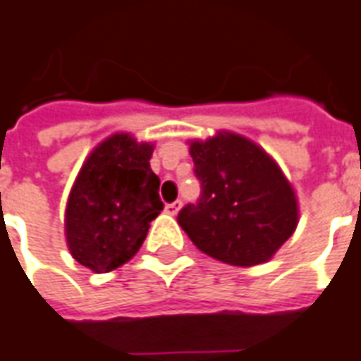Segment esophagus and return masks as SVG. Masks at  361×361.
Here are the masks:
<instances>
[{
    "label": "esophagus",
    "mask_w": 361,
    "mask_h": 361,
    "mask_svg": "<svg viewBox=\"0 0 361 361\" xmlns=\"http://www.w3.org/2000/svg\"><path fill=\"white\" fill-rule=\"evenodd\" d=\"M178 210H180V200H176V202H171V204L165 206V212L171 214V216H175Z\"/></svg>",
    "instance_id": "esophagus-1"
}]
</instances>
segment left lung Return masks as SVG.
<instances>
[{"label": "left lung", "mask_w": 361, "mask_h": 361, "mask_svg": "<svg viewBox=\"0 0 361 361\" xmlns=\"http://www.w3.org/2000/svg\"><path fill=\"white\" fill-rule=\"evenodd\" d=\"M188 143L202 196L178 212L180 228L200 252L228 265L269 261L299 224L297 192L277 161L224 129Z\"/></svg>", "instance_id": "left-lung-1"}]
</instances>
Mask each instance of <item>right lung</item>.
I'll use <instances>...</instances> for the list:
<instances>
[{
	"label": "right lung",
	"mask_w": 361,
	"mask_h": 361,
	"mask_svg": "<svg viewBox=\"0 0 361 361\" xmlns=\"http://www.w3.org/2000/svg\"><path fill=\"white\" fill-rule=\"evenodd\" d=\"M153 149L131 133H114L92 149L76 175L64 235L72 257L94 273L128 263L163 210L159 176L149 165Z\"/></svg>",
	"instance_id": "obj_1"
}]
</instances>
